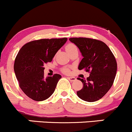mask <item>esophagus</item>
I'll return each instance as SVG.
<instances>
[{
    "label": "esophagus",
    "mask_w": 132,
    "mask_h": 132,
    "mask_svg": "<svg viewBox=\"0 0 132 132\" xmlns=\"http://www.w3.org/2000/svg\"><path fill=\"white\" fill-rule=\"evenodd\" d=\"M68 79H69V80H70V81H71V82H73V81H75V80H76V78L75 77H68Z\"/></svg>",
    "instance_id": "obj_1"
}]
</instances>
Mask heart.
Returning a JSON list of instances; mask_svg holds the SVG:
<instances>
[{
    "instance_id": "b5f03b06",
    "label": "heart",
    "mask_w": 132,
    "mask_h": 132,
    "mask_svg": "<svg viewBox=\"0 0 132 132\" xmlns=\"http://www.w3.org/2000/svg\"><path fill=\"white\" fill-rule=\"evenodd\" d=\"M76 48V46H75L73 44L70 43V44H68L66 45V50L67 51L68 53H69V52H71L73 49H74V48ZM61 70H62V71L64 73L68 74L70 73V68L69 67H63Z\"/></svg>"
}]
</instances>
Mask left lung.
Listing matches in <instances>:
<instances>
[{
    "label": "left lung",
    "mask_w": 132,
    "mask_h": 132,
    "mask_svg": "<svg viewBox=\"0 0 132 132\" xmlns=\"http://www.w3.org/2000/svg\"><path fill=\"white\" fill-rule=\"evenodd\" d=\"M80 50L83 56L79 70L89 73L87 79L78 78L83 87L77 94L82 100L95 102L101 98L113 85L117 62L109 47L103 41L85 37L70 38Z\"/></svg>",
    "instance_id": "obj_1"
}]
</instances>
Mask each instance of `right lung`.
Here are the masks:
<instances>
[{
  "mask_svg": "<svg viewBox=\"0 0 132 132\" xmlns=\"http://www.w3.org/2000/svg\"><path fill=\"white\" fill-rule=\"evenodd\" d=\"M67 38L43 39L29 42L19 50L14 63L19 85L24 93L36 101L49 98L61 78L59 74L44 78V65L52 62Z\"/></svg>",
  "mask_w": 132,
  "mask_h": 132,
  "instance_id": "obj_1",
  "label": "right lung"
}]
</instances>
